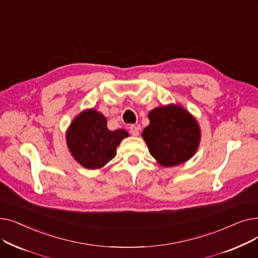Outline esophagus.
Wrapping results in <instances>:
<instances>
[{"label": "esophagus", "instance_id": "34e87169", "mask_svg": "<svg viewBox=\"0 0 258 258\" xmlns=\"http://www.w3.org/2000/svg\"><path fill=\"white\" fill-rule=\"evenodd\" d=\"M130 133H131L132 136L137 137V136H139V128L136 125H131L130 126Z\"/></svg>", "mask_w": 258, "mask_h": 258}]
</instances>
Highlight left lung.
<instances>
[{"instance_id": "1", "label": "left lung", "mask_w": 258, "mask_h": 258, "mask_svg": "<svg viewBox=\"0 0 258 258\" xmlns=\"http://www.w3.org/2000/svg\"><path fill=\"white\" fill-rule=\"evenodd\" d=\"M148 124L142 132L148 151L164 167L185 163L197 153L201 130L197 119L180 104L155 107L148 113Z\"/></svg>"}]
</instances>
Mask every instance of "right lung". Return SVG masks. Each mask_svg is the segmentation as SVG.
Here are the masks:
<instances>
[{
	"instance_id": "1",
	"label": "right lung",
	"mask_w": 258,
	"mask_h": 258,
	"mask_svg": "<svg viewBox=\"0 0 258 258\" xmlns=\"http://www.w3.org/2000/svg\"><path fill=\"white\" fill-rule=\"evenodd\" d=\"M128 137L125 130L110 131L106 118L95 108L77 115L66 133L68 148L78 163L88 169H99L117 154L116 148Z\"/></svg>"
}]
</instances>
